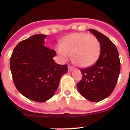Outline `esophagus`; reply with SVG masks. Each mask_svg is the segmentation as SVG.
Segmentation results:
<instances>
[{
  "label": "esophagus",
  "mask_w": 130,
  "mask_h": 130,
  "mask_svg": "<svg viewBox=\"0 0 130 130\" xmlns=\"http://www.w3.org/2000/svg\"><path fill=\"white\" fill-rule=\"evenodd\" d=\"M72 70H73L72 67H70V65H69V66H68V70H69V72H71Z\"/></svg>",
  "instance_id": "esophagus-1"
}]
</instances>
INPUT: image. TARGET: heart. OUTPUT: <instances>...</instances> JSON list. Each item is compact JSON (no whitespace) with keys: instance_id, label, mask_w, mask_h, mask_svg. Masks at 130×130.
<instances>
[{"instance_id":"1","label":"heart","mask_w":130,"mask_h":130,"mask_svg":"<svg viewBox=\"0 0 130 130\" xmlns=\"http://www.w3.org/2000/svg\"><path fill=\"white\" fill-rule=\"evenodd\" d=\"M101 46L98 39L87 33H72L64 37L57 46L58 54L62 59L69 58L80 67L92 65L100 54Z\"/></svg>"}]
</instances>
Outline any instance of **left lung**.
Instances as JSON below:
<instances>
[{"instance_id":"obj_1","label":"left lung","mask_w":130,"mask_h":130,"mask_svg":"<svg viewBox=\"0 0 130 130\" xmlns=\"http://www.w3.org/2000/svg\"><path fill=\"white\" fill-rule=\"evenodd\" d=\"M89 31L100 43V55L94 65L80 69L83 77L77 87L84 98L90 101L98 102L107 98L115 89L121 65L118 51L112 41L96 30L89 29Z\"/></svg>"}]
</instances>
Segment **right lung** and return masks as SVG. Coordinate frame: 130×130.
Instances as JSON below:
<instances>
[{
    "instance_id": "obj_1",
    "label": "right lung",
    "mask_w": 130,
    "mask_h": 130,
    "mask_svg": "<svg viewBox=\"0 0 130 130\" xmlns=\"http://www.w3.org/2000/svg\"><path fill=\"white\" fill-rule=\"evenodd\" d=\"M46 35H35L19 42L13 50L10 68L18 91L30 100L43 103L57 90L67 65L53 60L55 50L44 45Z\"/></svg>"
}]
</instances>
